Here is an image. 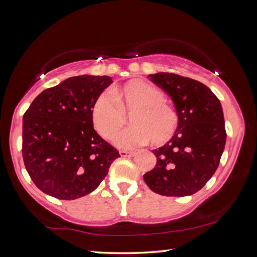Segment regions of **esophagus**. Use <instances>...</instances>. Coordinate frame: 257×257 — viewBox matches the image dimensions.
I'll return each instance as SVG.
<instances>
[{
  "instance_id": "esophagus-1",
  "label": "esophagus",
  "mask_w": 257,
  "mask_h": 257,
  "mask_svg": "<svg viewBox=\"0 0 257 257\" xmlns=\"http://www.w3.org/2000/svg\"><path fill=\"white\" fill-rule=\"evenodd\" d=\"M119 153L121 156H122V158H133V156L136 155L135 152H128V151H120Z\"/></svg>"
}]
</instances>
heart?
Returning <instances> with one entry per match:
<instances>
[{
    "label": "heart",
    "instance_id": "b5f03b06",
    "mask_svg": "<svg viewBox=\"0 0 257 257\" xmlns=\"http://www.w3.org/2000/svg\"><path fill=\"white\" fill-rule=\"evenodd\" d=\"M135 110L130 116L132 127L122 129L113 138L123 150H134L153 141L160 145L168 142L178 125L175 108L164 101V95L150 82L142 79L114 87L111 93L96 98L92 118L95 129L103 138L110 139L124 123V112Z\"/></svg>",
    "mask_w": 257,
    "mask_h": 257
}]
</instances>
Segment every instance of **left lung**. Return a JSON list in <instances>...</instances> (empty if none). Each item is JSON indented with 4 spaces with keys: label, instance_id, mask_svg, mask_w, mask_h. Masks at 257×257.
Listing matches in <instances>:
<instances>
[{
    "label": "left lung",
    "instance_id": "1",
    "mask_svg": "<svg viewBox=\"0 0 257 257\" xmlns=\"http://www.w3.org/2000/svg\"><path fill=\"white\" fill-rule=\"evenodd\" d=\"M175 104L178 127L167 144L154 150L156 165L146 185L163 196L197 193L219 167L227 133L221 103L202 82L169 72L149 75Z\"/></svg>",
    "mask_w": 257,
    "mask_h": 257
}]
</instances>
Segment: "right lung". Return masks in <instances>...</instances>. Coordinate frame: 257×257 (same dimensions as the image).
Wrapping results in <instances>:
<instances>
[{
    "instance_id": "right-lung-1",
    "label": "right lung",
    "mask_w": 257,
    "mask_h": 257,
    "mask_svg": "<svg viewBox=\"0 0 257 257\" xmlns=\"http://www.w3.org/2000/svg\"><path fill=\"white\" fill-rule=\"evenodd\" d=\"M108 76L68 78L38 95L23 119L26 170L43 193L76 199L92 193L120 154L95 132L92 110Z\"/></svg>"
}]
</instances>
